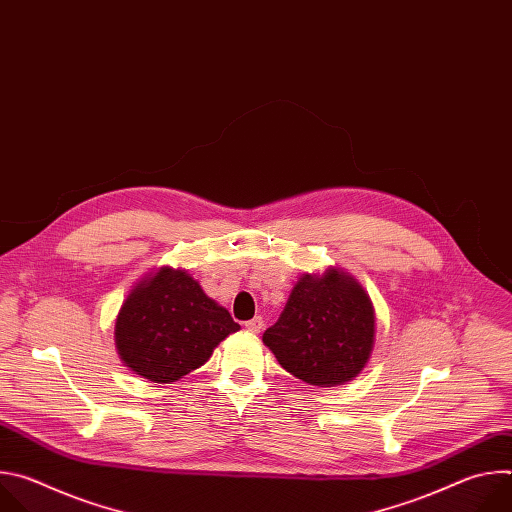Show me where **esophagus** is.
I'll use <instances>...</instances> for the list:
<instances>
[{"label": "esophagus", "instance_id": "esophagus-1", "mask_svg": "<svg viewBox=\"0 0 512 512\" xmlns=\"http://www.w3.org/2000/svg\"><path fill=\"white\" fill-rule=\"evenodd\" d=\"M245 328H247V332H251V334H259V332L263 330V318L257 316V318L245 322Z\"/></svg>", "mask_w": 512, "mask_h": 512}]
</instances>
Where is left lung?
Masks as SVG:
<instances>
[{
  "instance_id": "8db88e82",
  "label": "left lung",
  "mask_w": 512,
  "mask_h": 512,
  "mask_svg": "<svg viewBox=\"0 0 512 512\" xmlns=\"http://www.w3.org/2000/svg\"><path fill=\"white\" fill-rule=\"evenodd\" d=\"M375 306L346 271L304 273L263 344L281 367L308 385L336 387L367 367L375 348Z\"/></svg>"
}]
</instances>
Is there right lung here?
<instances>
[{"mask_svg": "<svg viewBox=\"0 0 512 512\" xmlns=\"http://www.w3.org/2000/svg\"><path fill=\"white\" fill-rule=\"evenodd\" d=\"M237 330L229 310L186 269L164 265L129 289L115 320V348L129 371L164 385L202 367Z\"/></svg>", "mask_w": 512, "mask_h": 512, "instance_id": "right-lung-1", "label": "right lung"}]
</instances>
